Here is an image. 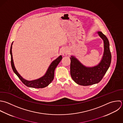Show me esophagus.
<instances>
[{"label":"esophagus","mask_w":123,"mask_h":123,"mask_svg":"<svg viewBox=\"0 0 123 123\" xmlns=\"http://www.w3.org/2000/svg\"><path fill=\"white\" fill-rule=\"evenodd\" d=\"M62 53H63V55L64 56H67V55H68V50L67 48L64 49L63 50Z\"/></svg>","instance_id":"esophagus-1"}]
</instances>
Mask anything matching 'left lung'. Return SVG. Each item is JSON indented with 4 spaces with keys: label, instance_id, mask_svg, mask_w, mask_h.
Listing matches in <instances>:
<instances>
[{
    "label": "left lung",
    "instance_id": "8db88e82",
    "mask_svg": "<svg viewBox=\"0 0 123 123\" xmlns=\"http://www.w3.org/2000/svg\"><path fill=\"white\" fill-rule=\"evenodd\" d=\"M97 33L104 40L105 47L102 60L98 65L92 68H87L82 65L75 57L71 56L70 58L71 77L79 85L89 86L99 83L110 66L112 56L108 39L102 31Z\"/></svg>",
    "mask_w": 123,
    "mask_h": 123
}]
</instances>
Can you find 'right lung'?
Instances as JSON below:
<instances>
[{
	"label": "right lung",
	"mask_w": 123,
	"mask_h": 123,
	"mask_svg": "<svg viewBox=\"0 0 123 123\" xmlns=\"http://www.w3.org/2000/svg\"><path fill=\"white\" fill-rule=\"evenodd\" d=\"M12 44V43L11 44L10 50V53L11 55V67L14 72L16 74V75L18 77V78L22 81V82L27 87L34 88H43L47 86L53 81L54 78L55 70L56 67H57V66L58 65V64L59 63V62L61 60L62 58V56L61 55L59 56L57 58H56L53 62H52V63L51 64L50 66H49L46 73L43 77L38 80H36L32 81H28L23 79L20 76V75L14 67L13 58H12V50H11Z\"/></svg>",
	"instance_id": "add662e5"
}]
</instances>
